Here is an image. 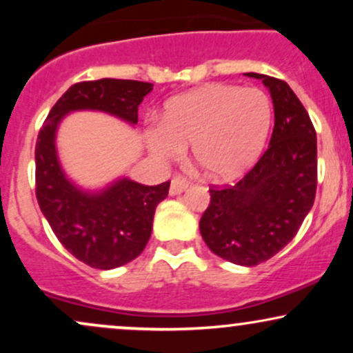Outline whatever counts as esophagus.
<instances>
[{
    "instance_id": "obj_1",
    "label": "esophagus",
    "mask_w": 353,
    "mask_h": 353,
    "mask_svg": "<svg viewBox=\"0 0 353 353\" xmlns=\"http://www.w3.org/2000/svg\"><path fill=\"white\" fill-rule=\"evenodd\" d=\"M188 185H189V181L188 179H184V177H181V176H176V177H172L171 189H169V192H171L172 196H174V194L182 192V190L188 188Z\"/></svg>"
}]
</instances>
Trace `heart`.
<instances>
[{
    "label": "heart",
    "mask_w": 353,
    "mask_h": 353,
    "mask_svg": "<svg viewBox=\"0 0 353 353\" xmlns=\"http://www.w3.org/2000/svg\"><path fill=\"white\" fill-rule=\"evenodd\" d=\"M272 124V103L262 89L208 84L165 104L163 125L148 131L151 151L176 161L192 144L196 163L212 179H232L261 154Z\"/></svg>",
    "instance_id": "b5f03b06"
}]
</instances>
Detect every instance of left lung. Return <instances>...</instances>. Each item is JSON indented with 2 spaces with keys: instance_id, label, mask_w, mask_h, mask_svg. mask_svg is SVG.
I'll list each match as a JSON object with an SVG mask.
<instances>
[{
  "instance_id": "8db88e82",
  "label": "left lung",
  "mask_w": 353,
  "mask_h": 353,
  "mask_svg": "<svg viewBox=\"0 0 353 353\" xmlns=\"http://www.w3.org/2000/svg\"><path fill=\"white\" fill-rule=\"evenodd\" d=\"M264 81L275 123L269 148L234 184L210 185V202L199 228L219 257L252 267L274 257L295 237L317 190V134L309 112L285 81Z\"/></svg>"
}]
</instances>
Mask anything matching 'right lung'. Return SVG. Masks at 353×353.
Masks as SVG:
<instances>
[{
    "mask_svg": "<svg viewBox=\"0 0 353 353\" xmlns=\"http://www.w3.org/2000/svg\"><path fill=\"white\" fill-rule=\"evenodd\" d=\"M151 89V83L132 79L81 81L56 101L39 129L36 199L64 249L94 269H116L143 252L152 232L154 212L168 197L171 181L144 185L121 179L101 194L83 192L61 171L56 128L61 117L78 109H98L136 124L137 108Z\"/></svg>",
    "mask_w": 353,
    "mask_h": 353,
    "instance_id": "right-lung-1",
    "label": "right lung"
}]
</instances>
